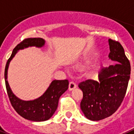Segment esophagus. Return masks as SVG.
Wrapping results in <instances>:
<instances>
[{"instance_id": "34e87169", "label": "esophagus", "mask_w": 134, "mask_h": 134, "mask_svg": "<svg viewBox=\"0 0 134 134\" xmlns=\"http://www.w3.org/2000/svg\"><path fill=\"white\" fill-rule=\"evenodd\" d=\"M76 88V85L75 83L74 82H70V83H69V85H68V90L71 91V90H73L74 89Z\"/></svg>"}]
</instances>
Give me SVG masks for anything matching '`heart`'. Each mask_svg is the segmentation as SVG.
Masks as SVG:
<instances>
[{
	"mask_svg": "<svg viewBox=\"0 0 134 134\" xmlns=\"http://www.w3.org/2000/svg\"><path fill=\"white\" fill-rule=\"evenodd\" d=\"M78 68H82V66H78ZM97 73V70L96 69H94V70H92V72H91V74L92 75H95Z\"/></svg>",
	"mask_w": 134,
	"mask_h": 134,
	"instance_id": "obj_1",
	"label": "heart"
}]
</instances>
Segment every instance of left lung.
<instances>
[{
  "instance_id": "left-lung-1",
  "label": "left lung",
  "mask_w": 134,
  "mask_h": 134,
  "mask_svg": "<svg viewBox=\"0 0 134 134\" xmlns=\"http://www.w3.org/2000/svg\"><path fill=\"white\" fill-rule=\"evenodd\" d=\"M108 42V57L118 63L101 68L98 82L87 80L78 85L83 93L80 108L86 118L92 121L103 120L115 113L124 100L130 78V62L123 47L112 39Z\"/></svg>"
}]
</instances>
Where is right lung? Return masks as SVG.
Masks as SVG:
<instances>
[{
  "mask_svg": "<svg viewBox=\"0 0 134 134\" xmlns=\"http://www.w3.org/2000/svg\"><path fill=\"white\" fill-rule=\"evenodd\" d=\"M44 44V40L40 38H26L14 48L10 57L8 59L5 68V80L7 93L12 107L16 112L26 120L34 122H43L49 120L57 108L60 96L68 90V80H53L46 92L38 98L33 100H22L18 98L10 89L8 82V69L10 61L17 51L28 47H41Z\"/></svg>",
  "mask_w": 134,
  "mask_h": 134,
  "instance_id": "add662e5",
  "label": "right lung"
}]
</instances>
